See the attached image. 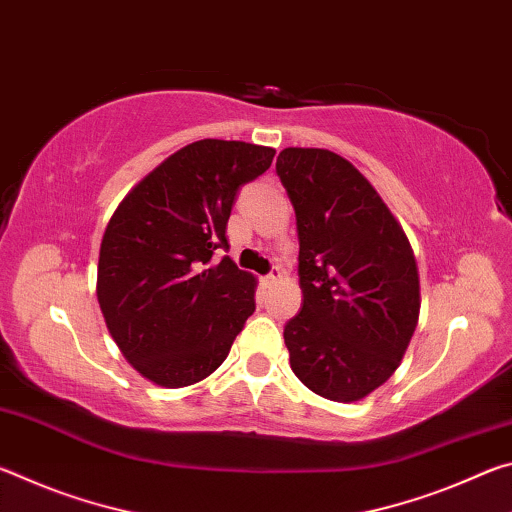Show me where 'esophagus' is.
Listing matches in <instances>:
<instances>
[{"mask_svg": "<svg viewBox=\"0 0 512 512\" xmlns=\"http://www.w3.org/2000/svg\"><path fill=\"white\" fill-rule=\"evenodd\" d=\"M280 277H282V268H280V266H273L271 273H268V275L264 277V282L268 284V287H271V284H275L277 280H280Z\"/></svg>", "mask_w": 512, "mask_h": 512, "instance_id": "34e87169", "label": "esophagus"}]
</instances>
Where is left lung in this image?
I'll return each mask as SVG.
<instances>
[{"label": "left lung", "instance_id": "left-lung-1", "mask_svg": "<svg viewBox=\"0 0 512 512\" xmlns=\"http://www.w3.org/2000/svg\"><path fill=\"white\" fill-rule=\"evenodd\" d=\"M275 171L300 241L302 305L284 325L291 370L325 400L357 402L397 370L418 325L413 250L375 187L341 155L284 149Z\"/></svg>", "mask_w": 512, "mask_h": 512}]
</instances>
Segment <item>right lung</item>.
Wrapping results in <instances>:
<instances>
[{
    "label": "right lung",
    "instance_id": "add662e5",
    "mask_svg": "<svg viewBox=\"0 0 512 512\" xmlns=\"http://www.w3.org/2000/svg\"><path fill=\"white\" fill-rule=\"evenodd\" d=\"M275 149L201 140L169 155L112 214L97 296L112 339L146 379L183 388L221 366L255 311V277L225 255L241 185Z\"/></svg>",
    "mask_w": 512,
    "mask_h": 512
}]
</instances>
